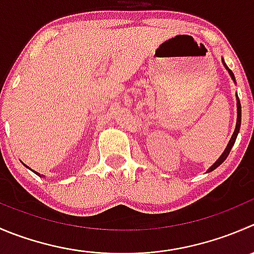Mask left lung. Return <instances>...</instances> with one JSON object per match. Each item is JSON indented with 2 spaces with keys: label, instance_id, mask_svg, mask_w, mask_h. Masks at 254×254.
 Wrapping results in <instances>:
<instances>
[{
  "label": "left lung",
  "instance_id": "left-lung-1",
  "mask_svg": "<svg viewBox=\"0 0 254 254\" xmlns=\"http://www.w3.org/2000/svg\"><path fill=\"white\" fill-rule=\"evenodd\" d=\"M222 63H223V65H225V67H226V69L228 70V73H230V75H231V78H232V79H233V82L236 83V78H235V74H233V73H232V70L228 69V67H227V65H226L225 61H222ZM241 113H242V110H241V103H240V99H238V97H237V123H236V129H235V131H233L232 137H231V139H230V142H228L227 146H226L225 151H223V152H222V155H221V156L218 157L217 161H216L215 164H213L212 166H211L210 169H208V171H207V172L213 171V170H215L216 167L220 166V165L222 164V162L225 161L226 159H227L228 154H230L231 149H232V146H233V145H235L236 139H237L238 132H240V127H241V117H242V115H241Z\"/></svg>",
  "mask_w": 254,
  "mask_h": 254
}]
</instances>
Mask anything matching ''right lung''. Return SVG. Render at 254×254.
Instances as JSON below:
<instances>
[{"label": "right lung", "mask_w": 254, "mask_h": 254, "mask_svg": "<svg viewBox=\"0 0 254 254\" xmlns=\"http://www.w3.org/2000/svg\"><path fill=\"white\" fill-rule=\"evenodd\" d=\"M34 174H37V175H38V176H41V175H39V174H38V172H36V171H34Z\"/></svg>", "instance_id": "right-lung-1"}]
</instances>
